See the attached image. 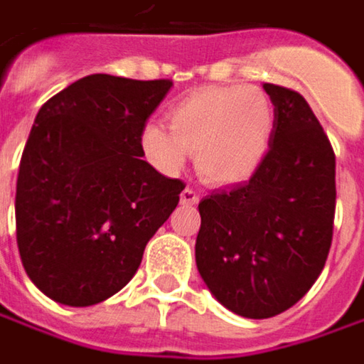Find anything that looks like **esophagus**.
Returning a JSON list of instances; mask_svg holds the SVG:
<instances>
[{
  "mask_svg": "<svg viewBox=\"0 0 364 364\" xmlns=\"http://www.w3.org/2000/svg\"><path fill=\"white\" fill-rule=\"evenodd\" d=\"M199 201V191L193 189V187H185L181 193V203L185 205H195Z\"/></svg>",
  "mask_w": 364,
  "mask_h": 364,
  "instance_id": "obj_1",
  "label": "esophagus"
}]
</instances>
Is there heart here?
Returning a JSON list of instances; mask_svg holds the SVG:
<instances>
[{
    "instance_id": "heart-1",
    "label": "heart",
    "mask_w": 364,
    "mask_h": 364,
    "mask_svg": "<svg viewBox=\"0 0 364 364\" xmlns=\"http://www.w3.org/2000/svg\"><path fill=\"white\" fill-rule=\"evenodd\" d=\"M167 127L149 124L141 134L144 155L157 167L179 171L189 153L201 177L232 185L250 179L266 157L274 107L257 88L207 86L171 108Z\"/></svg>"
}]
</instances>
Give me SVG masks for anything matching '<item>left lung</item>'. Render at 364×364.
Instances as JSON below:
<instances>
[{"instance_id":"1","label":"left lung","mask_w":364,"mask_h":364,"mask_svg":"<svg viewBox=\"0 0 364 364\" xmlns=\"http://www.w3.org/2000/svg\"><path fill=\"white\" fill-rule=\"evenodd\" d=\"M274 131L256 173L199 201L197 269L228 310L272 318L306 294L331 252L334 151L304 96L264 84Z\"/></svg>"}]
</instances>
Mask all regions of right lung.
<instances>
[{"label": "right lung", "instance_id": "1", "mask_svg": "<svg viewBox=\"0 0 364 364\" xmlns=\"http://www.w3.org/2000/svg\"><path fill=\"white\" fill-rule=\"evenodd\" d=\"M173 80L84 76L40 108L19 161L16 237L46 296L92 306L124 288L185 189L144 157L141 134Z\"/></svg>", "mask_w": 364, "mask_h": 364}]
</instances>
